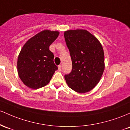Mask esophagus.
I'll return each instance as SVG.
<instances>
[{
    "label": "esophagus",
    "instance_id": "34e87169",
    "mask_svg": "<svg viewBox=\"0 0 130 130\" xmlns=\"http://www.w3.org/2000/svg\"><path fill=\"white\" fill-rule=\"evenodd\" d=\"M61 68H62V66H61V64L58 66V71H61Z\"/></svg>",
    "mask_w": 130,
    "mask_h": 130
}]
</instances>
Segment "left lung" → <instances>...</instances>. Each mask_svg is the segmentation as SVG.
<instances>
[{"mask_svg":"<svg viewBox=\"0 0 130 130\" xmlns=\"http://www.w3.org/2000/svg\"><path fill=\"white\" fill-rule=\"evenodd\" d=\"M72 69L64 78L69 88L76 92L91 91L100 82L104 71V53L95 36L85 29L64 32Z\"/></svg>","mask_w":130,"mask_h":130,"instance_id":"1","label":"left lung"}]
</instances>
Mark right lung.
Masks as SVG:
<instances>
[{
  "label": "right lung",
  "instance_id": "1",
  "mask_svg": "<svg viewBox=\"0 0 130 130\" xmlns=\"http://www.w3.org/2000/svg\"><path fill=\"white\" fill-rule=\"evenodd\" d=\"M59 34L56 30H43L29 39L21 48L17 69L20 79L29 88L38 89L46 85L58 69L49 46Z\"/></svg>",
  "mask_w": 130,
  "mask_h": 130
}]
</instances>
